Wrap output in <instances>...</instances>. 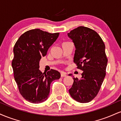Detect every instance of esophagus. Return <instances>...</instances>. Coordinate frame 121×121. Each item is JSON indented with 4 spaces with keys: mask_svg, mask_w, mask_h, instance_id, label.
<instances>
[{
    "mask_svg": "<svg viewBox=\"0 0 121 121\" xmlns=\"http://www.w3.org/2000/svg\"><path fill=\"white\" fill-rule=\"evenodd\" d=\"M61 76L62 77H66V73H65V72H62L61 73Z\"/></svg>",
    "mask_w": 121,
    "mask_h": 121,
    "instance_id": "34e87169",
    "label": "esophagus"
}]
</instances>
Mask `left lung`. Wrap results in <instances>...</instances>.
Segmentation results:
<instances>
[{
  "label": "left lung",
  "instance_id": "obj_1",
  "mask_svg": "<svg viewBox=\"0 0 121 121\" xmlns=\"http://www.w3.org/2000/svg\"><path fill=\"white\" fill-rule=\"evenodd\" d=\"M68 35L76 47L73 61L83 71L81 79L73 77L69 92L77 102L87 103L96 97L106 76L105 45L99 35L89 28L80 26Z\"/></svg>",
  "mask_w": 121,
  "mask_h": 121
}]
</instances>
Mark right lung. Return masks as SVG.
Here are the masks:
<instances>
[{"label":"right lung","instance_id":"obj_1","mask_svg":"<svg viewBox=\"0 0 121 121\" xmlns=\"http://www.w3.org/2000/svg\"><path fill=\"white\" fill-rule=\"evenodd\" d=\"M59 36V33L34 29L22 34L15 43L12 61L15 80L21 95L30 103L47 100L51 82L60 78L57 70L51 69L43 73L39 70L40 60Z\"/></svg>","mask_w":121,"mask_h":121}]
</instances>
